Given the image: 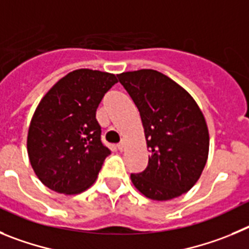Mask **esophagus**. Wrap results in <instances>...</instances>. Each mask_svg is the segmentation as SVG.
I'll return each mask as SVG.
<instances>
[{"label": "esophagus", "instance_id": "obj_1", "mask_svg": "<svg viewBox=\"0 0 249 249\" xmlns=\"http://www.w3.org/2000/svg\"><path fill=\"white\" fill-rule=\"evenodd\" d=\"M118 149H119L120 151H123V150L125 149V141H122V142H119V144H118Z\"/></svg>", "mask_w": 249, "mask_h": 249}]
</instances>
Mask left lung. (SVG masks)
Listing matches in <instances>:
<instances>
[{
  "mask_svg": "<svg viewBox=\"0 0 249 249\" xmlns=\"http://www.w3.org/2000/svg\"><path fill=\"white\" fill-rule=\"evenodd\" d=\"M140 111L147 167L131 182L147 198L167 201L192 189L208 158L207 124L197 103L182 87L154 69L118 74Z\"/></svg>",
  "mask_w": 249,
  "mask_h": 249,
  "instance_id": "8db88e82",
  "label": "left lung"
}]
</instances>
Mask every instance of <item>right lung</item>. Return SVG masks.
I'll use <instances>...</instances> for the list:
<instances>
[{
	"instance_id": "1",
	"label": "right lung",
	"mask_w": 249,
	"mask_h": 249,
	"mask_svg": "<svg viewBox=\"0 0 249 249\" xmlns=\"http://www.w3.org/2000/svg\"><path fill=\"white\" fill-rule=\"evenodd\" d=\"M115 83L107 71L77 69L42 98L31 120L27 150L33 171L48 189L75 195L94 183L110 155L95 114Z\"/></svg>"
}]
</instances>
